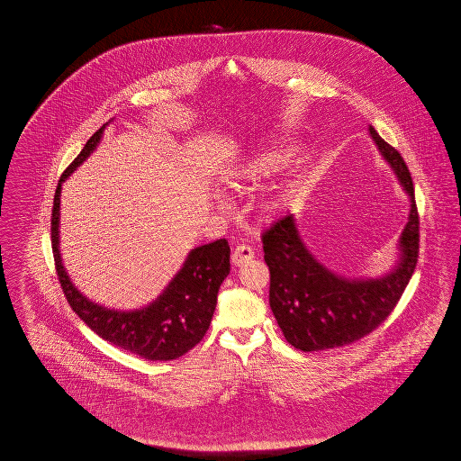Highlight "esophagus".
Wrapping results in <instances>:
<instances>
[{"mask_svg":"<svg viewBox=\"0 0 461 461\" xmlns=\"http://www.w3.org/2000/svg\"><path fill=\"white\" fill-rule=\"evenodd\" d=\"M256 258V252L250 245H245V243H239L235 249H233V254H231V263L235 266H241V264L249 263L250 259Z\"/></svg>","mask_w":461,"mask_h":461,"instance_id":"34e87169","label":"esophagus"}]
</instances>
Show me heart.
I'll return each mask as SVG.
<instances>
[{
  "mask_svg": "<svg viewBox=\"0 0 461 461\" xmlns=\"http://www.w3.org/2000/svg\"><path fill=\"white\" fill-rule=\"evenodd\" d=\"M285 160V154L282 150H273L267 154L258 155L249 160L240 169L233 171L228 179L230 186H240L243 181H256L259 177L275 171Z\"/></svg>",
  "mask_w": 461,
  "mask_h": 461,
  "instance_id": "1",
  "label": "heart"
}]
</instances>
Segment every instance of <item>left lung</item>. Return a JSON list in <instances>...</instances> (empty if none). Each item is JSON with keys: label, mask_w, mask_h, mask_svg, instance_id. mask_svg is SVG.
Listing matches in <instances>:
<instances>
[{"label": "left lung", "mask_w": 461, "mask_h": 461, "mask_svg": "<svg viewBox=\"0 0 461 461\" xmlns=\"http://www.w3.org/2000/svg\"><path fill=\"white\" fill-rule=\"evenodd\" d=\"M380 154L391 164L411 198L401 235V261L376 280H349L318 263L301 240L294 216L273 222L263 233L269 267V306L288 344L301 351H325L352 344L378 329L394 311L418 263L420 218L413 179L404 158L370 126Z\"/></svg>", "instance_id": "obj_1"}]
</instances>
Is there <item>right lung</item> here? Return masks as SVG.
<instances>
[{
	"mask_svg": "<svg viewBox=\"0 0 461 461\" xmlns=\"http://www.w3.org/2000/svg\"><path fill=\"white\" fill-rule=\"evenodd\" d=\"M105 124L95 132L60 176L51 209V249L67 303L98 337L149 361H169L192 351L209 330L218 292L230 273V245L224 239L194 249L173 282L150 306L113 311L88 301L67 276L59 250L60 190L67 176L98 145Z\"/></svg>",
	"mask_w": 461,
	"mask_h": 461,
	"instance_id": "add662e5",
	"label": "right lung"
}]
</instances>
